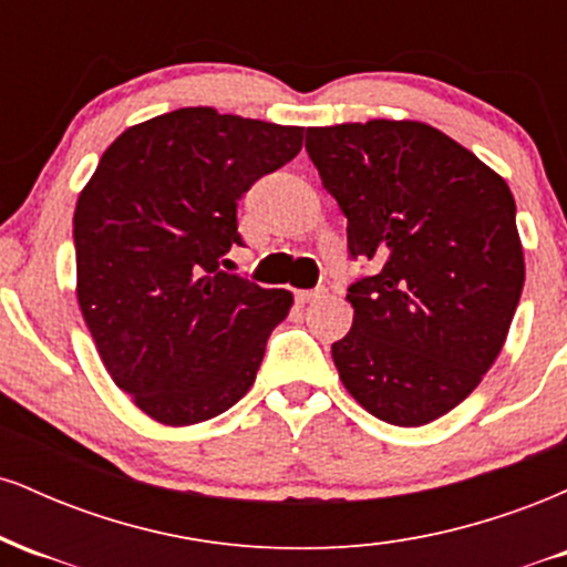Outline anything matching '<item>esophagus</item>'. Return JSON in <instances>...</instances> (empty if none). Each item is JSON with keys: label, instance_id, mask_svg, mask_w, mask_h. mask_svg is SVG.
<instances>
[{"label": "esophagus", "instance_id": "esophagus-1", "mask_svg": "<svg viewBox=\"0 0 567 567\" xmlns=\"http://www.w3.org/2000/svg\"><path fill=\"white\" fill-rule=\"evenodd\" d=\"M324 296V288H315V290H298L296 292V298L301 303H311V301H317V298H322Z\"/></svg>", "mask_w": 567, "mask_h": 567}]
</instances>
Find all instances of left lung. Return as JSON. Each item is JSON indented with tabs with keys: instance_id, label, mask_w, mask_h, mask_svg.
<instances>
[{
	"instance_id": "left-lung-1",
	"label": "left lung",
	"mask_w": 567,
	"mask_h": 567,
	"mask_svg": "<svg viewBox=\"0 0 567 567\" xmlns=\"http://www.w3.org/2000/svg\"><path fill=\"white\" fill-rule=\"evenodd\" d=\"M306 152L351 258L375 261L349 285L338 375L375 419L424 426L477 389L509 333L525 282L509 186L424 122L309 127Z\"/></svg>"
}]
</instances>
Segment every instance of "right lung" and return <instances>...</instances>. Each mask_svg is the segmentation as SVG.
<instances>
[{
	"mask_svg": "<svg viewBox=\"0 0 567 567\" xmlns=\"http://www.w3.org/2000/svg\"><path fill=\"white\" fill-rule=\"evenodd\" d=\"M303 146V127L210 106L127 127L74 210L76 301L122 392L165 426L229 410L288 317V290L226 275L237 199Z\"/></svg>",
	"mask_w": 567,
	"mask_h": 567,
	"instance_id": "obj_1",
	"label": "right lung"
}]
</instances>
